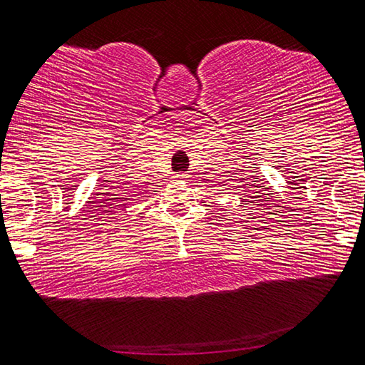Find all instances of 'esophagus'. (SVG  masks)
<instances>
[{"instance_id":"obj_1","label":"esophagus","mask_w":365,"mask_h":365,"mask_svg":"<svg viewBox=\"0 0 365 365\" xmlns=\"http://www.w3.org/2000/svg\"><path fill=\"white\" fill-rule=\"evenodd\" d=\"M173 180H175V182H185V180H187V175H185V173H177V175L173 177Z\"/></svg>"}]
</instances>
